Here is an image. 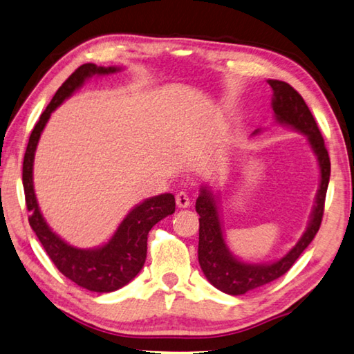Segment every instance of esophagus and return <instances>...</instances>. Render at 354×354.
<instances>
[{"label":"esophagus","mask_w":354,"mask_h":354,"mask_svg":"<svg viewBox=\"0 0 354 354\" xmlns=\"http://www.w3.org/2000/svg\"><path fill=\"white\" fill-rule=\"evenodd\" d=\"M176 205L179 209H187L190 205V198L185 192H179L176 195Z\"/></svg>","instance_id":"obj_1"}]
</instances>
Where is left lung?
Masks as SVG:
<instances>
[{
	"label": "left lung",
	"mask_w": 354,
	"mask_h": 354,
	"mask_svg": "<svg viewBox=\"0 0 354 354\" xmlns=\"http://www.w3.org/2000/svg\"><path fill=\"white\" fill-rule=\"evenodd\" d=\"M272 88V110L275 120L280 125L291 127L308 138V142L317 158L320 169V184L316 194V203L311 212L308 227L295 243V246L277 261L271 263H246L236 259L230 252L224 240L220 209H218V195L214 194L207 184L201 185L196 199V212L199 215V243L198 260L203 272L212 285L220 291L230 295L246 294L250 289L271 283L275 279L286 274L299 259L300 254L310 246L324 216L326 189L330 183L331 164L328 151L319 127L314 120L310 108L295 89L281 80H268ZM260 133L255 130L254 134Z\"/></svg>",
	"instance_id": "1"
}]
</instances>
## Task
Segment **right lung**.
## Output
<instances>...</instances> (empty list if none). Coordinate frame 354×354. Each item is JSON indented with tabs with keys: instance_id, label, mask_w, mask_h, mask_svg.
Returning <instances> with one entry per match:
<instances>
[{
	"instance_id": "obj_1",
	"label": "right lung",
	"mask_w": 354,
	"mask_h": 354,
	"mask_svg": "<svg viewBox=\"0 0 354 354\" xmlns=\"http://www.w3.org/2000/svg\"><path fill=\"white\" fill-rule=\"evenodd\" d=\"M120 68L86 63L77 68L43 111L30 133L23 160V187L29 224L57 269L82 288L94 292H113L136 277L147 259V236L151 227L175 212V196L162 194L145 199L128 212L114 235L102 246L80 249L60 239L44 220L34 190V158L41 133L57 106L71 97L93 75H110Z\"/></svg>"
}]
</instances>
